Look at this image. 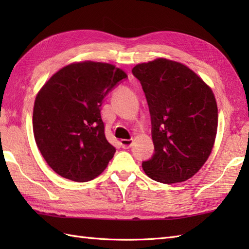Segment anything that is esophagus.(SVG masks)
Instances as JSON below:
<instances>
[{
    "label": "esophagus",
    "mask_w": 249,
    "mask_h": 249,
    "mask_svg": "<svg viewBox=\"0 0 249 249\" xmlns=\"http://www.w3.org/2000/svg\"><path fill=\"white\" fill-rule=\"evenodd\" d=\"M120 143H121V145H122V147H123V149H129V147L131 146V144H133V140H130V139H122L120 141Z\"/></svg>",
    "instance_id": "34e87169"
}]
</instances>
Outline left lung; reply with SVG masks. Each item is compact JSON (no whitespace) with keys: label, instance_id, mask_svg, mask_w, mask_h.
Instances as JSON below:
<instances>
[{"label":"left lung","instance_id":"8db88e82","mask_svg":"<svg viewBox=\"0 0 249 249\" xmlns=\"http://www.w3.org/2000/svg\"><path fill=\"white\" fill-rule=\"evenodd\" d=\"M133 73L149 104L155 149L142 162L143 171L163 184L186 181L215 143L218 110L212 89L189 67L166 57L137 64Z\"/></svg>","mask_w":249,"mask_h":249}]
</instances>
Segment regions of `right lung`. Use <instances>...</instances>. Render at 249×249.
<instances>
[{
    "instance_id": "add662e5",
    "label": "right lung",
    "mask_w": 249,
    "mask_h": 249,
    "mask_svg": "<svg viewBox=\"0 0 249 249\" xmlns=\"http://www.w3.org/2000/svg\"><path fill=\"white\" fill-rule=\"evenodd\" d=\"M126 72L103 62L82 61L62 67L36 95L33 131L49 167L75 182L97 178L115 147L105 136L100 106Z\"/></svg>"
}]
</instances>
